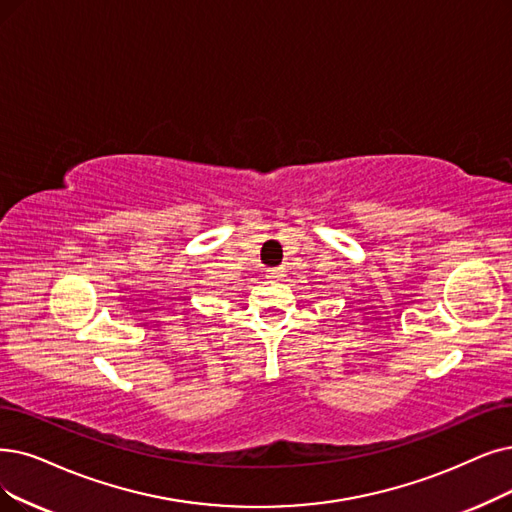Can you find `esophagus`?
I'll return each mask as SVG.
<instances>
[{
	"label": "esophagus",
	"mask_w": 512,
	"mask_h": 512,
	"mask_svg": "<svg viewBox=\"0 0 512 512\" xmlns=\"http://www.w3.org/2000/svg\"><path fill=\"white\" fill-rule=\"evenodd\" d=\"M269 277L271 279H281V277H285V269H271Z\"/></svg>",
	"instance_id": "esophagus-1"
}]
</instances>
